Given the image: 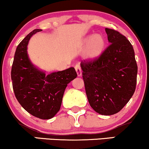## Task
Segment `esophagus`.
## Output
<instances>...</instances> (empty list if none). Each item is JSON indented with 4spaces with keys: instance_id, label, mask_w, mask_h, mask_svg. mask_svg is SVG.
I'll return each instance as SVG.
<instances>
[{
    "instance_id": "1",
    "label": "esophagus",
    "mask_w": 149,
    "mask_h": 149,
    "mask_svg": "<svg viewBox=\"0 0 149 149\" xmlns=\"http://www.w3.org/2000/svg\"><path fill=\"white\" fill-rule=\"evenodd\" d=\"M75 69H76V71L77 73V75H78V76H81L82 69H81V67H80V65H78V64L76 65V67H75Z\"/></svg>"
}]
</instances>
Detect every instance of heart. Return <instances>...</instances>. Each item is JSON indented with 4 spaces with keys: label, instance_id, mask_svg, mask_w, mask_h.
Segmentation results:
<instances>
[{
    "label": "heart",
    "instance_id": "heart-1",
    "mask_svg": "<svg viewBox=\"0 0 149 149\" xmlns=\"http://www.w3.org/2000/svg\"><path fill=\"white\" fill-rule=\"evenodd\" d=\"M85 44L87 46L85 54L86 58L89 60H94L103 53L105 43V39L102 36L95 35L86 39Z\"/></svg>",
    "mask_w": 149,
    "mask_h": 149
}]
</instances>
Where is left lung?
<instances>
[{
  "instance_id": "1",
  "label": "left lung",
  "mask_w": 149,
  "mask_h": 149,
  "mask_svg": "<svg viewBox=\"0 0 149 149\" xmlns=\"http://www.w3.org/2000/svg\"><path fill=\"white\" fill-rule=\"evenodd\" d=\"M110 45L94 60L80 63L90 106L102 115L119 112L133 95L137 65L132 44L124 35L105 28Z\"/></svg>"
}]
</instances>
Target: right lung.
I'll return each instance as SVG.
<instances>
[{"instance_id":"right-lung-1","label":"right lung","mask_w":149,"mask_h":149,"mask_svg":"<svg viewBox=\"0 0 149 149\" xmlns=\"http://www.w3.org/2000/svg\"><path fill=\"white\" fill-rule=\"evenodd\" d=\"M40 29L30 33L19 44L11 71L12 87L17 101L28 113L41 119L53 118L60 110L64 90L77 77L73 67L46 75L28 58L27 46L30 37Z\"/></svg>"}]
</instances>
